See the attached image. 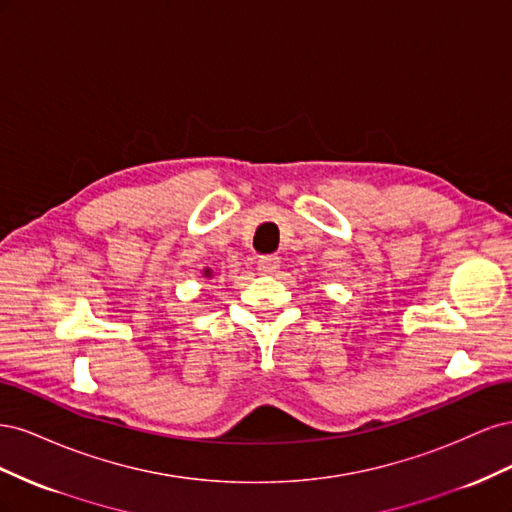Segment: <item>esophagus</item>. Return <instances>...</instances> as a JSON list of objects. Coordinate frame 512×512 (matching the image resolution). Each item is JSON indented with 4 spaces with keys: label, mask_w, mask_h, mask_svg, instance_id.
<instances>
[{
    "label": "esophagus",
    "mask_w": 512,
    "mask_h": 512,
    "mask_svg": "<svg viewBox=\"0 0 512 512\" xmlns=\"http://www.w3.org/2000/svg\"><path fill=\"white\" fill-rule=\"evenodd\" d=\"M277 269H280V256L269 254V256H260L258 258V271H260V275H273Z\"/></svg>",
    "instance_id": "obj_1"
}]
</instances>
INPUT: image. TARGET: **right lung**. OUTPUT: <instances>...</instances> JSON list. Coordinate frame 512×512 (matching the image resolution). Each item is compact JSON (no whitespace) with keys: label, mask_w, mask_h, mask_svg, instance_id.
Instances as JSON below:
<instances>
[{"label":"right lung","mask_w":512,"mask_h":512,"mask_svg":"<svg viewBox=\"0 0 512 512\" xmlns=\"http://www.w3.org/2000/svg\"><path fill=\"white\" fill-rule=\"evenodd\" d=\"M205 277H211V269H205Z\"/></svg>","instance_id":"1"}]
</instances>
